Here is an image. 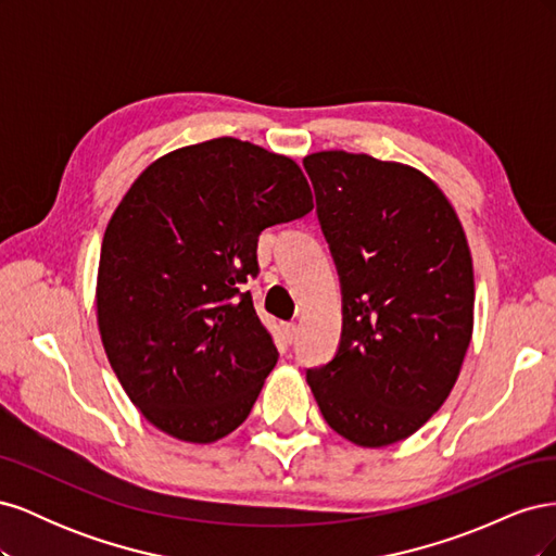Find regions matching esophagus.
Returning <instances> with one entry per match:
<instances>
[{
  "mask_svg": "<svg viewBox=\"0 0 556 556\" xmlns=\"http://www.w3.org/2000/svg\"><path fill=\"white\" fill-rule=\"evenodd\" d=\"M282 331H285V336H288V341H294L299 327H296V323H285V325H282Z\"/></svg>",
  "mask_w": 556,
  "mask_h": 556,
  "instance_id": "34e87169",
  "label": "esophagus"
}]
</instances>
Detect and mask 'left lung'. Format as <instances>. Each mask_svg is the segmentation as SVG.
<instances>
[{
  "instance_id": "obj_1",
  "label": "left lung",
  "mask_w": 556,
  "mask_h": 556,
  "mask_svg": "<svg viewBox=\"0 0 556 556\" xmlns=\"http://www.w3.org/2000/svg\"><path fill=\"white\" fill-rule=\"evenodd\" d=\"M343 294L329 364L306 380L327 425L362 447L408 439L443 406L473 333V260L439 185L345 150L304 160Z\"/></svg>"
}]
</instances>
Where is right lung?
<instances>
[{
	"mask_svg": "<svg viewBox=\"0 0 556 556\" xmlns=\"http://www.w3.org/2000/svg\"><path fill=\"white\" fill-rule=\"evenodd\" d=\"M313 211L299 164L231 137L178 148L134 180L102 241L97 325L150 425L213 443L245 422L278 362L243 285L266 227Z\"/></svg>",
	"mask_w": 556,
	"mask_h": 556,
	"instance_id": "1",
	"label": "right lung"
}]
</instances>
